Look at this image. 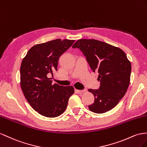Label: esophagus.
<instances>
[{
	"label": "esophagus",
	"mask_w": 147,
	"mask_h": 147,
	"mask_svg": "<svg viewBox=\"0 0 147 147\" xmlns=\"http://www.w3.org/2000/svg\"><path fill=\"white\" fill-rule=\"evenodd\" d=\"M85 91V90H75V92H76V93L78 94H81V93H83Z\"/></svg>",
	"instance_id": "1"
}]
</instances>
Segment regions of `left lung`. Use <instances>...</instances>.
Here are the masks:
<instances>
[{
    "instance_id": "8db88e82",
    "label": "left lung",
    "mask_w": 147,
    "mask_h": 147,
    "mask_svg": "<svg viewBox=\"0 0 147 147\" xmlns=\"http://www.w3.org/2000/svg\"><path fill=\"white\" fill-rule=\"evenodd\" d=\"M72 47L78 48L91 69L98 73V89L89 90L94 96L89 110L102 114L115 107L126 93L130 83L131 64L119 48L95 39H79Z\"/></svg>"
}]
</instances>
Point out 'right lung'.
<instances>
[{
  "label": "right lung",
  "instance_id": "add662e5",
  "mask_svg": "<svg viewBox=\"0 0 147 147\" xmlns=\"http://www.w3.org/2000/svg\"><path fill=\"white\" fill-rule=\"evenodd\" d=\"M74 42L60 39L37 44L29 50L20 68L21 87L29 103L40 115L48 118L61 115L74 92L73 86L54 84L48 75L57 71L60 57Z\"/></svg>",
  "mask_w": 147,
  "mask_h": 147
}]
</instances>
